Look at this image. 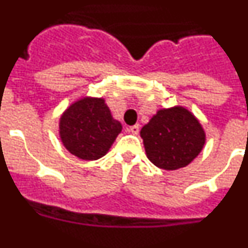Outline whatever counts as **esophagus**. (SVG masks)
<instances>
[{
    "mask_svg": "<svg viewBox=\"0 0 248 248\" xmlns=\"http://www.w3.org/2000/svg\"><path fill=\"white\" fill-rule=\"evenodd\" d=\"M129 131H130L131 134L137 135L138 133H139V125H138V124H135V125L130 126V128H129Z\"/></svg>",
    "mask_w": 248,
    "mask_h": 248,
    "instance_id": "1",
    "label": "esophagus"
}]
</instances>
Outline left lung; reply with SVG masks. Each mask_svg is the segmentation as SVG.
I'll return each mask as SVG.
<instances>
[{
    "instance_id": "1",
    "label": "left lung",
    "mask_w": 248,
    "mask_h": 248,
    "mask_svg": "<svg viewBox=\"0 0 248 248\" xmlns=\"http://www.w3.org/2000/svg\"><path fill=\"white\" fill-rule=\"evenodd\" d=\"M140 137L148 159L164 170L189 165L205 144L201 124L183 107L157 111L143 126Z\"/></svg>"
}]
</instances>
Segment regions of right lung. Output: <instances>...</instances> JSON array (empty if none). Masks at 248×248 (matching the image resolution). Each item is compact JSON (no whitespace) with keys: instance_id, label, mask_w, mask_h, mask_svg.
I'll return each instance as SVG.
<instances>
[{"instance_id":"add662e5","label":"right lung","mask_w":248,"mask_h":248,"mask_svg":"<svg viewBox=\"0 0 248 248\" xmlns=\"http://www.w3.org/2000/svg\"><path fill=\"white\" fill-rule=\"evenodd\" d=\"M122 131L104 99L83 98L72 104L61 118L59 134L69 153L83 160L104 156Z\"/></svg>"}]
</instances>
